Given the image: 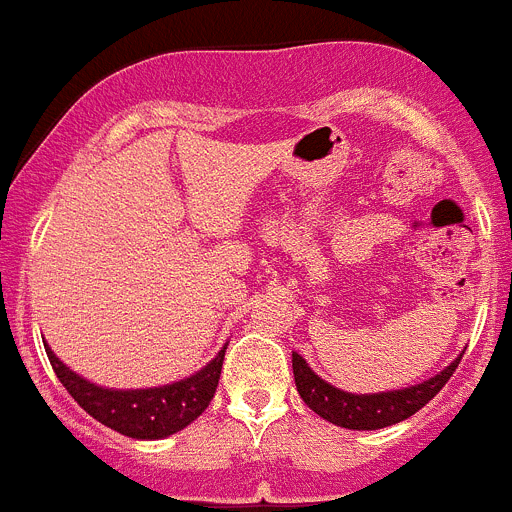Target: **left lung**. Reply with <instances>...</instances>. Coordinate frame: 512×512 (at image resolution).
Masks as SVG:
<instances>
[{
  "label": "left lung",
  "mask_w": 512,
  "mask_h": 512,
  "mask_svg": "<svg viewBox=\"0 0 512 512\" xmlns=\"http://www.w3.org/2000/svg\"><path fill=\"white\" fill-rule=\"evenodd\" d=\"M459 360L462 358H457L442 373L429 378V381L419 383V386H409L403 388V391L370 393V396L368 393L355 396V393L330 386L327 381H322L320 375H314V370L297 353H292V368L299 396H302V401L307 403L314 414L322 416V419H327L335 426H345V429L373 431L398 424V421L409 419L416 411L424 409L426 403L442 391L444 383L452 378Z\"/></svg>",
  "instance_id": "left-lung-1"
}]
</instances>
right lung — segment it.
<instances>
[{
    "label": "right lung",
    "instance_id": "1",
    "mask_svg": "<svg viewBox=\"0 0 512 512\" xmlns=\"http://www.w3.org/2000/svg\"><path fill=\"white\" fill-rule=\"evenodd\" d=\"M45 353H48L50 365H53L65 391L93 419L131 439H164L185 429L208 409L220 381L225 348L200 373L190 375L185 381L172 383V386L144 388V391L101 388L91 381H83L81 375L65 368L48 345H45Z\"/></svg>",
    "mask_w": 512,
    "mask_h": 512
}]
</instances>
